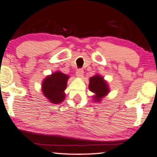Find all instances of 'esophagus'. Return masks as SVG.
<instances>
[{
    "instance_id": "obj_1",
    "label": "esophagus",
    "mask_w": 157,
    "mask_h": 157,
    "mask_svg": "<svg viewBox=\"0 0 157 157\" xmlns=\"http://www.w3.org/2000/svg\"><path fill=\"white\" fill-rule=\"evenodd\" d=\"M83 74H84V72H83L82 69H77V72H76V76L80 77V78H81V77H82L83 76Z\"/></svg>"
}]
</instances>
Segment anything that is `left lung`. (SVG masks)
Segmentation results:
<instances>
[{
	"mask_svg": "<svg viewBox=\"0 0 157 157\" xmlns=\"http://www.w3.org/2000/svg\"><path fill=\"white\" fill-rule=\"evenodd\" d=\"M88 88L91 92L94 93L93 100L95 103H100L102 98L106 96L110 92L108 82L98 74L95 75L89 79Z\"/></svg>",
	"mask_w": 157,
	"mask_h": 157,
	"instance_id": "8db88e82",
	"label": "left lung"
}]
</instances>
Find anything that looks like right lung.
<instances>
[{
	"instance_id": "right-lung-1",
	"label": "right lung",
	"mask_w": 157,
	"mask_h": 157,
	"mask_svg": "<svg viewBox=\"0 0 157 157\" xmlns=\"http://www.w3.org/2000/svg\"><path fill=\"white\" fill-rule=\"evenodd\" d=\"M69 75L62 73L60 71L48 75L42 82L41 90L49 102L55 104H59L65 99L67 81Z\"/></svg>"
}]
</instances>
